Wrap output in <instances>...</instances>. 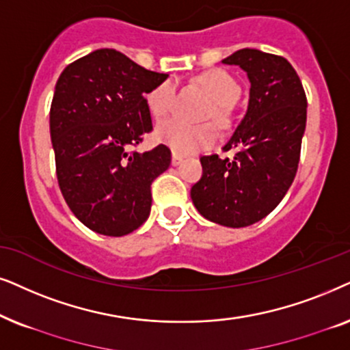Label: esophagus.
I'll return each instance as SVG.
<instances>
[{
    "label": "esophagus",
    "instance_id": "obj_1",
    "mask_svg": "<svg viewBox=\"0 0 350 350\" xmlns=\"http://www.w3.org/2000/svg\"><path fill=\"white\" fill-rule=\"evenodd\" d=\"M184 161V158L180 157V155H178V153H172V158H171V163H172V166H179L180 163Z\"/></svg>",
    "mask_w": 350,
    "mask_h": 350
}]
</instances>
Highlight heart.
Listing matches in <instances>:
<instances>
[{
	"instance_id": "b5f03b06",
	"label": "heart",
	"mask_w": 350,
	"mask_h": 350,
	"mask_svg": "<svg viewBox=\"0 0 350 350\" xmlns=\"http://www.w3.org/2000/svg\"><path fill=\"white\" fill-rule=\"evenodd\" d=\"M198 83L214 99V107L209 109L208 118H214L217 124L224 126L229 120V109L241 94L239 81L224 70H211L198 77ZM176 100H178V86L174 80L161 81L146 96L148 110L155 118H163L171 113ZM155 136L158 142L165 144L172 153L178 155H190L204 150L211 147L217 139L216 129L211 124H189L179 118L161 121L157 126Z\"/></svg>"
}]
</instances>
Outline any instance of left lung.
I'll return each mask as SVG.
<instances>
[{"mask_svg": "<svg viewBox=\"0 0 350 350\" xmlns=\"http://www.w3.org/2000/svg\"><path fill=\"white\" fill-rule=\"evenodd\" d=\"M222 62L248 75V110L224 146L226 152L237 148L235 157L200 158L203 174L190 197L208 221L235 229L272 213L295 180L307 97L296 70L282 55L245 48Z\"/></svg>", "mask_w": 350, "mask_h": 350, "instance_id": "1", "label": "left lung"}]
</instances>
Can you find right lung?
<instances>
[{
    "instance_id": "add662e5",
    "label": "right lung",
    "mask_w": 350,
    "mask_h": 350,
    "mask_svg": "<svg viewBox=\"0 0 350 350\" xmlns=\"http://www.w3.org/2000/svg\"><path fill=\"white\" fill-rule=\"evenodd\" d=\"M167 78L115 49H97L60 73L49 111L57 183L88 229L123 237L147 221L150 185L171 150H133L150 133L146 94Z\"/></svg>"
}]
</instances>
